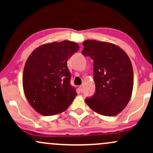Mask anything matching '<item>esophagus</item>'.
Returning a JSON list of instances; mask_svg holds the SVG:
<instances>
[{
	"mask_svg": "<svg viewBox=\"0 0 153 153\" xmlns=\"http://www.w3.org/2000/svg\"><path fill=\"white\" fill-rule=\"evenodd\" d=\"M80 91H81V92H82V91H83V85H80Z\"/></svg>",
	"mask_w": 153,
	"mask_h": 153,
	"instance_id": "34e87169",
	"label": "esophagus"
}]
</instances>
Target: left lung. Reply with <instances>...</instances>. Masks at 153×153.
<instances>
[{"label": "left lung", "instance_id": "obj_1", "mask_svg": "<svg viewBox=\"0 0 153 153\" xmlns=\"http://www.w3.org/2000/svg\"><path fill=\"white\" fill-rule=\"evenodd\" d=\"M81 53L94 61L96 91L86 98L89 107L101 115L120 113L130 100L134 84L132 65L128 55L117 45L85 40Z\"/></svg>", "mask_w": 153, "mask_h": 153}]
</instances>
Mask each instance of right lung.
I'll list each match as a JSON object with an SVG mask.
<instances>
[{"label":"right lung","instance_id":"1","mask_svg":"<svg viewBox=\"0 0 153 153\" xmlns=\"http://www.w3.org/2000/svg\"><path fill=\"white\" fill-rule=\"evenodd\" d=\"M79 50L70 41L52 42L33 51L26 60L23 87L31 106L44 116L66 110L77 96L71 84V73L67 61Z\"/></svg>","mask_w":153,"mask_h":153}]
</instances>
